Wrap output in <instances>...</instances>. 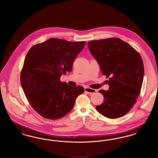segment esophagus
<instances>
[{
    "label": "esophagus",
    "instance_id": "1",
    "mask_svg": "<svg viewBox=\"0 0 158 158\" xmlns=\"http://www.w3.org/2000/svg\"><path fill=\"white\" fill-rule=\"evenodd\" d=\"M84 89H85V91L89 94H93V93H96L97 91L96 89H91L89 87H85Z\"/></svg>",
    "mask_w": 158,
    "mask_h": 158
}]
</instances>
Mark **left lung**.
<instances>
[{
	"label": "left lung",
	"mask_w": 158,
	"mask_h": 158,
	"mask_svg": "<svg viewBox=\"0 0 158 158\" xmlns=\"http://www.w3.org/2000/svg\"><path fill=\"white\" fill-rule=\"evenodd\" d=\"M91 54L98 62L109 89H100L104 102L97 106L98 112L109 118L127 114L137 102L144 74L142 58L131 45L111 38L88 42Z\"/></svg>",
	"instance_id": "left-lung-1"
}]
</instances>
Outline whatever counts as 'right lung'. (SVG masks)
<instances>
[{"label":"right lung","instance_id":"1","mask_svg":"<svg viewBox=\"0 0 158 158\" xmlns=\"http://www.w3.org/2000/svg\"><path fill=\"white\" fill-rule=\"evenodd\" d=\"M85 42L50 38L32 47L21 72V83L27 101L44 118L56 120L73 109L76 98L84 89L60 81L71 72L76 57Z\"/></svg>","mask_w":158,"mask_h":158}]
</instances>
